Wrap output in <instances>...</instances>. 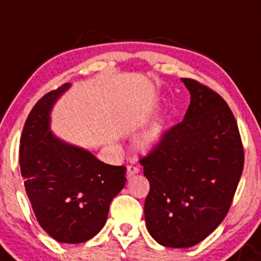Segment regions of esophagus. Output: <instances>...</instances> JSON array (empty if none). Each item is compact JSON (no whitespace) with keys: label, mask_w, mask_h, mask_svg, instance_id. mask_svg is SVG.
<instances>
[{"label":"esophagus","mask_w":261,"mask_h":261,"mask_svg":"<svg viewBox=\"0 0 261 261\" xmlns=\"http://www.w3.org/2000/svg\"><path fill=\"white\" fill-rule=\"evenodd\" d=\"M139 171H140V169H139L138 166H134V165H130V166H127V176L128 177L134 176V175L138 174Z\"/></svg>","instance_id":"esophagus-1"}]
</instances>
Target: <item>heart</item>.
<instances>
[{
  "label": "heart",
  "instance_id": "heart-1",
  "mask_svg": "<svg viewBox=\"0 0 261 261\" xmlns=\"http://www.w3.org/2000/svg\"><path fill=\"white\" fill-rule=\"evenodd\" d=\"M161 126L154 125L142 139H140V147L144 148V149H148L150 148L152 145H154L155 143L160 140L161 138Z\"/></svg>",
  "mask_w": 261,
  "mask_h": 261
}]
</instances>
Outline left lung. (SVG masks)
<instances>
[{"label":"left lung","instance_id":"left-lung-1","mask_svg":"<svg viewBox=\"0 0 261 261\" xmlns=\"http://www.w3.org/2000/svg\"><path fill=\"white\" fill-rule=\"evenodd\" d=\"M191 92L184 119L161 135L139 162L149 180L144 214L162 246L187 248L219 226L242 175L245 150L237 121L223 97L182 79Z\"/></svg>","mask_w":261,"mask_h":261}]
</instances>
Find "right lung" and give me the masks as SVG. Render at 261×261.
<instances>
[{
    "label": "right lung",
    "instance_id": "right-lung-1",
    "mask_svg": "<svg viewBox=\"0 0 261 261\" xmlns=\"http://www.w3.org/2000/svg\"><path fill=\"white\" fill-rule=\"evenodd\" d=\"M68 87L47 92L32 108L20 136L19 165L41 228L58 242L81 243L106 224L112 199L125 187L126 167L104 164L51 134L48 113Z\"/></svg>",
    "mask_w": 261,
    "mask_h": 261
}]
</instances>
